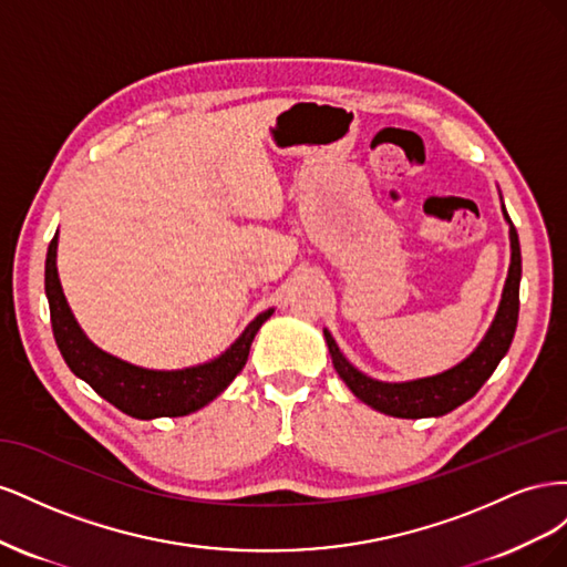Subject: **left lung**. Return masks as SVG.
Instances as JSON below:
<instances>
[{"mask_svg": "<svg viewBox=\"0 0 567 567\" xmlns=\"http://www.w3.org/2000/svg\"><path fill=\"white\" fill-rule=\"evenodd\" d=\"M502 213L508 221V241H511V265H508V277L502 290L499 307H496V315L489 323L485 338L477 342V348L461 362L447 371L425 375V379L414 381H400V383H388L371 379V375L362 373L357 367L348 362V357L340 352L336 346L333 336L323 329L326 346H329V354L333 359V369L346 383L354 398L369 404L371 409L381 411L388 416L398 419H427V416H444L468 402L473 394L485 385V381L499 367L504 354L511 348L513 333H516L518 326V307H520V241L518 231L513 227V221L504 208L502 200Z\"/></svg>", "mask_w": 567, "mask_h": 567, "instance_id": "1", "label": "left lung"}]
</instances>
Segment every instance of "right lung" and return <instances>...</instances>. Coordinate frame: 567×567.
<instances>
[{
  "instance_id": "right-lung-1",
  "label": "right lung",
  "mask_w": 567,
  "mask_h": 567,
  "mask_svg": "<svg viewBox=\"0 0 567 567\" xmlns=\"http://www.w3.org/2000/svg\"><path fill=\"white\" fill-rule=\"evenodd\" d=\"M56 248L59 231L51 238L44 265V290L56 346L68 369L78 379L94 388L96 394L132 419L151 421L163 416H186L210 404L241 373L257 331L274 315V307L257 315L246 326L244 333L210 362L173 371L136 367L111 352H104L84 336L75 315L71 312V305L63 296L56 269Z\"/></svg>"
}]
</instances>
